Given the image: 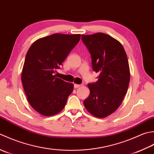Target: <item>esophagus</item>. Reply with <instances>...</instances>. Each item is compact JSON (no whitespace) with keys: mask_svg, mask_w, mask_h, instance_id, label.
<instances>
[{"mask_svg":"<svg viewBox=\"0 0 154 154\" xmlns=\"http://www.w3.org/2000/svg\"><path fill=\"white\" fill-rule=\"evenodd\" d=\"M81 86H82L81 84H74V87L75 88H78L80 87Z\"/></svg>","mask_w":154,"mask_h":154,"instance_id":"esophagus-1","label":"esophagus"}]
</instances>
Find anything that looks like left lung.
Returning <instances> with one entry per match:
<instances>
[{"label":"left lung","mask_w":154,"mask_h":154,"mask_svg":"<svg viewBox=\"0 0 154 154\" xmlns=\"http://www.w3.org/2000/svg\"><path fill=\"white\" fill-rule=\"evenodd\" d=\"M82 40L93 70L100 73L96 82L88 84L90 95L84 105L91 114L105 118L116 110L127 92L130 72L126 53L120 42L104 33L82 35Z\"/></svg>","instance_id":"obj_1"}]
</instances>
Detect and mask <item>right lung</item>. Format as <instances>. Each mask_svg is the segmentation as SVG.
I'll list each match as a JSON object with an SVG mask.
<instances>
[{
	"instance_id": "obj_1",
	"label": "right lung",
	"mask_w": 154,
	"mask_h": 154,
	"mask_svg": "<svg viewBox=\"0 0 154 154\" xmlns=\"http://www.w3.org/2000/svg\"><path fill=\"white\" fill-rule=\"evenodd\" d=\"M80 34H54L36 40L28 51L21 80L28 101L40 114L51 116L62 110L73 84L56 78Z\"/></svg>"
}]
</instances>
